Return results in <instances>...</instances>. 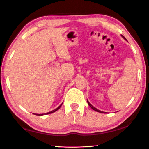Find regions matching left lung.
I'll list each match as a JSON object with an SVG mask.
<instances>
[{
  "label": "left lung",
  "instance_id": "1",
  "mask_svg": "<svg viewBox=\"0 0 149 149\" xmlns=\"http://www.w3.org/2000/svg\"><path fill=\"white\" fill-rule=\"evenodd\" d=\"M122 36L123 37V39H125L126 40V39L125 38V37H123V35H122ZM87 103H88V104H89V107H90L91 108H92V109H93V110H95V111H97V112H100V113H106V112H102V111H100V110H98V109H97V108H96L95 107H93V106H92L91 104H90V103H89V101H88V100H87Z\"/></svg>",
  "mask_w": 149,
  "mask_h": 149
}]
</instances>
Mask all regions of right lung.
I'll list each match as a JSON object with an SVG mask.
<instances>
[{"label": "right lung", "instance_id": "1", "mask_svg": "<svg viewBox=\"0 0 149 149\" xmlns=\"http://www.w3.org/2000/svg\"><path fill=\"white\" fill-rule=\"evenodd\" d=\"M62 104H60L58 107L57 108H56V109L55 110H52V111H51V112H48V113H46V114H35V115H37V116H42V115H45V114H51V113H53V112H56V111H57L58 110V109H60V108L61 107V106H62Z\"/></svg>", "mask_w": 149, "mask_h": 149}]
</instances>
